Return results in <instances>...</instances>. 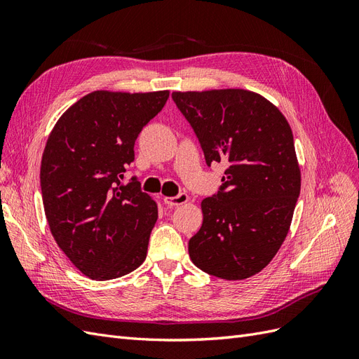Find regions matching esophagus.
Instances as JSON below:
<instances>
[{"label":"esophagus","instance_id":"34e87169","mask_svg":"<svg viewBox=\"0 0 359 359\" xmlns=\"http://www.w3.org/2000/svg\"><path fill=\"white\" fill-rule=\"evenodd\" d=\"M189 202V196L186 193H180L178 196H172V198H165V203L169 206V208H173V206H180L182 203Z\"/></svg>","mask_w":359,"mask_h":359}]
</instances>
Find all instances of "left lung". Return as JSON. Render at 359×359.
<instances>
[{
  "instance_id": "1",
  "label": "left lung",
  "mask_w": 359,
  "mask_h": 359,
  "mask_svg": "<svg viewBox=\"0 0 359 359\" xmlns=\"http://www.w3.org/2000/svg\"><path fill=\"white\" fill-rule=\"evenodd\" d=\"M172 99L196 133L206 165H227L220 191L201 203L203 222L189 241L191 262L224 280L252 277L283 244L299 196L287 119L248 90L173 91Z\"/></svg>"
}]
</instances>
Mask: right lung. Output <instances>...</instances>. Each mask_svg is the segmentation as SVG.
<instances>
[{"label": "right lung", "mask_w": 359, "mask_h": 359, "mask_svg": "<svg viewBox=\"0 0 359 359\" xmlns=\"http://www.w3.org/2000/svg\"><path fill=\"white\" fill-rule=\"evenodd\" d=\"M168 99V90L93 91L60 116L48 137L40 186L49 229L93 280L123 277L147 257L157 203L136 178L121 180L139 133Z\"/></svg>", "instance_id": "add662e5"}]
</instances>
